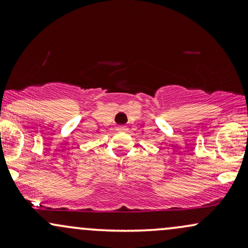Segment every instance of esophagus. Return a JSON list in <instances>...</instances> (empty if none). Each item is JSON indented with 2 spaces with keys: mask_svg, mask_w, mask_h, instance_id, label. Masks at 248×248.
<instances>
[{
  "mask_svg": "<svg viewBox=\"0 0 248 248\" xmlns=\"http://www.w3.org/2000/svg\"><path fill=\"white\" fill-rule=\"evenodd\" d=\"M118 130H119V132H124V130H126V127H124V126H119L118 127Z\"/></svg>",
  "mask_w": 248,
  "mask_h": 248,
  "instance_id": "esophagus-1",
  "label": "esophagus"
}]
</instances>
